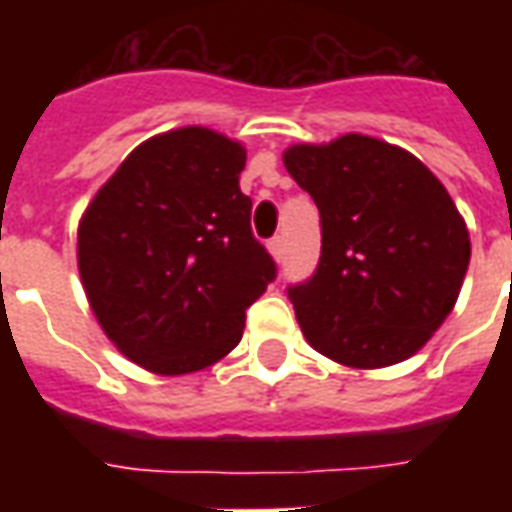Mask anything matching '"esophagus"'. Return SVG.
I'll use <instances>...</instances> for the list:
<instances>
[{"instance_id":"34e87169","label":"esophagus","mask_w":512,"mask_h":512,"mask_svg":"<svg viewBox=\"0 0 512 512\" xmlns=\"http://www.w3.org/2000/svg\"><path fill=\"white\" fill-rule=\"evenodd\" d=\"M268 252H271V257H274L277 263L285 257V241H282V235H277V238H271V241H268Z\"/></svg>"}]
</instances>
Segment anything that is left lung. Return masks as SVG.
<instances>
[{
    "mask_svg": "<svg viewBox=\"0 0 512 512\" xmlns=\"http://www.w3.org/2000/svg\"><path fill=\"white\" fill-rule=\"evenodd\" d=\"M282 161L321 211V263L288 290L307 343L356 370L417 354L455 307L472 257L441 180L365 134L290 145Z\"/></svg>",
    "mask_w": 512,
    "mask_h": 512,
    "instance_id": "left-lung-1",
    "label": "left lung"
}]
</instances>
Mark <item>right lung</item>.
I'll return each mask as SVG.
<instances>
[{
  "mask_svg": "<svg viewBox=\"0 0 512 512\" xmlns=\"http://www.w3.org/2000/svg\"><path fill=\"white\" fill-rule=\"evenodd\" d=\"M246 150L186 126L150 136L79 222V274L104 334L156 376H186L241 343L277 266L252 235Z\"/></svg>",
  "mask_w": 512,
  "mask_h": 512,
  "instance_id": "obj_1",
  "label": "right lung"
}]
</instances>
